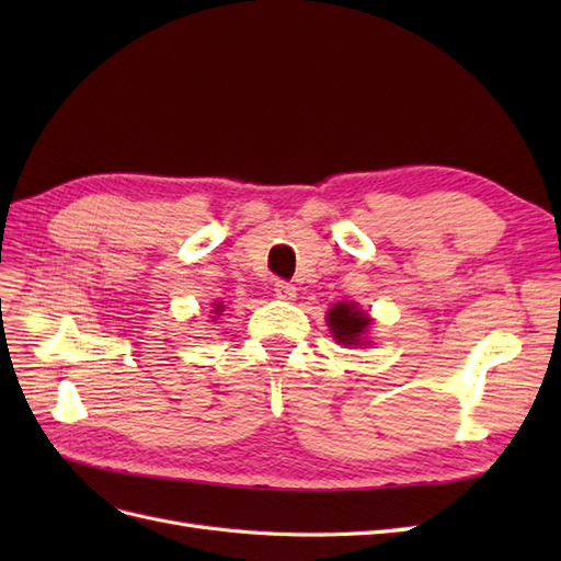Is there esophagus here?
I'll use <instances>...</instances> for the list:
<instances>
[{
	"label": "esophagus",
	"instance_id": "1",
	"mask_svg": "<svg viewBox=\"0 0 561 561\" xmlns=\"http://www.w3.org/2000/svg\"><path fill=\"white\" fill-rule=\"evenodd\" d=\"M274 293H276L278 299H287V301H293L297 297L295 285L293 283H285V280H276L274 283Z\"/></svg>",
	"mask_w": 561,
	"mask_h": 561
}]
</instances>
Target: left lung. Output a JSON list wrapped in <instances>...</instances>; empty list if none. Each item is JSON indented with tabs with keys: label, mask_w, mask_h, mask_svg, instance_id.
Masks as SVG:
<instances>
[{
	"label": "left lung",
	"mask_w": 561,
	"mask_h": 561,
	"mask_svg": "<svg viewBox=\"0 0 561 561\" xmlns=\"http://www.w3.org/2000/svg\"><path fill=\"white\" fill-rule=\"evenodd\" d=\"M328 325L336 344L342 346H367V328L371 318L358 309V304L342 301L328 311Z\"/></svg>",
	"instance_id": "left-lung-1"
}]
</instances>
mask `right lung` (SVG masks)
<instances>
[{
    "mask_svg": "<svg viewBox=\"0 0 561 561\" xmlns=\"http://www.w3.org/2000/svg\"><path fill=\"white\" fill-rule=\"evenodd\" d=\"M213 309H215V311H213L215 316H222V311H225V304H215Z\"/></svg>",
    "mask_w": 561,
    "mask_h": 561,
    "instance_id": "obj_1",
    "label": "right lung"
}]
</instances>
